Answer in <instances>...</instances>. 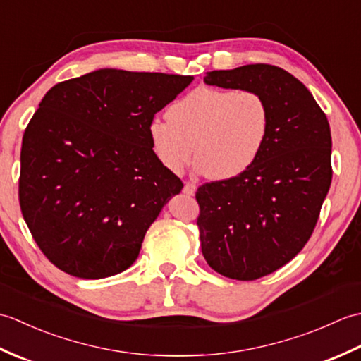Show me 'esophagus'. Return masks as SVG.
<instances>
[{"mask_svg":"<svg viewBox=\"0 0 361 361\" xmlns=\"http://www.w3.org/2000/svg\"><path fill=\"white\" fill-rule=\"evenodd\" d=\"M183 192H185L186 195H195V192H197V186L195 185H192V183H186L185 185V188H183Z\"/></svg>","mask_w":361,"mask_h":361,"instance_id":"34e87169","label":"esophagus"}]
</instances>
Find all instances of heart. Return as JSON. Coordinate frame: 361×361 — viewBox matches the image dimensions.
<instances>
[{
	"label": "heart",
	"mask_w": 361,
	"mask_h": 361,
	"mask_svg": "<svg viewBox=\"0 0 361 361\" xmlns=\"http://www.w3.org/2000/svg\"><path fill=\"white\" fill-rule=\"evenodd\" d=\"M167 116L149 124L159 163L178 173L195 152L194 169L214 180L247 172L262 152L270 127L265 101L248 90L197 87L169 106Z\"/></svg>",
	"instance_id": "b5f03b06"
}]
</instances>
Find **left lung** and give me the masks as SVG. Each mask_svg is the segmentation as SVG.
Instances as JSON below:
<instances>
[{"instance_id":"obj_1","label":"left lung","mask_w":361,"mask_h":361,"mask_svg":"<svg viewBox=\"0 0 361 361\" xmlns=\"http://www.w3.org/2000/svg\"><path fill=\"white\" fill-rule=\"evenodd\" d=\"M203 80L257 93L270 113L255 164L195 194L206 262L226 278L252 281L290 262L310 239L332 181L331 127L310 91L279 66L245 65Z\"/></svg>"}]
</instances>
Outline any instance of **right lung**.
<instances>
[{
	"label": "right lung",
	"instance_id": "right-lung-1",
	"mask_svg": "<svg viewBox=\"0 0 361 361\" xmlns=\"http://www.w3.org/2000/svg\"><path fill=\"white\" fill-rule=\"evenodd\" d=\"M192 75L102 68L57 83L23 136L20 206L43 255L82 279L127 270L183 183L149 124Z\"/></svg>",
	"mask_w": 361,
	"mask_h": 361
}]
</instances>
